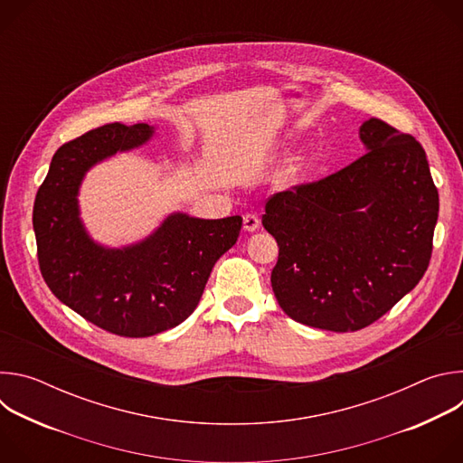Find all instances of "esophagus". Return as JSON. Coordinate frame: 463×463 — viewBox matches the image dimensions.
<instances>
[{"mask_svg":"<svg viewBox=\"0 0 463 463\" xmlns=\"http://www.w3.org/2000/svg\"><path fill=\"white\" fill-rule=\"evenodd\" d=\"M258 227H260V218H258L256 214H252V213L243 214V229H245V231L252 232V231H256Z\"/></svg>","mask_w":463,"mask_h":463,"instance_id":"esophagus-1","label":"esophagus"}]
</instances>
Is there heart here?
Masks as SVG:
<instances>
[{
	"label": "heart",
	"instance_id": "obj_1",
	"mask_svg": "<svg viewBox=\"0 0 463 463\" xmlns=\"http://www.w3.org/2000/svg\"><path fill=\"white\" fill-rule=\"evenodd\" d=\"M300 161L298 159H293V161H289V165L286 166V175L288 177H295L298 172H300Z\"/></svg>",
	"mask_w": 463,
	"mask_h": 463
}]
</instances>
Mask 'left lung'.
<instances>
[{
    "label": "left lung",
    "mask_w": 463,
    "mask_h": 463,
    "mask_svg": "<svg viewBox=\"0 0 463 463\" xmlns=\"http://www.w3.org/2000/svg\"><path fill=\"white\" fill-rule=\"evenodd\" d=\"M366 154L324 179L273 194L261 225L279 243L275 297L293 320L357 332L425 275L439 197L423 146L370 118Z\"/></svg>",
    "instance_id": "8db88e82"
}]
</instances>
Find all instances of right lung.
Masks as SVG:
<instances>
[{
    "label": "right lung",
    "mask_w": 463,
    "mask_h": 463,
    "mask_svg": "<svg viewBox=\"0 0 463 463\" xmlns=\"http://www.w3.org/2000/svg\"><path fill=\"white\" fill-rule=\"evenodd\" d=\"M152 136L154 126L145 122H113L61 145L33 211L40 271L52 295L120 337H150L188 318L214 263L241 229V216L202 220L174 213L146 240L122 249L90 238L77 200L86 172Z\"/></svg>",
    "instance_id": "add662e5"
}]
</instances>
